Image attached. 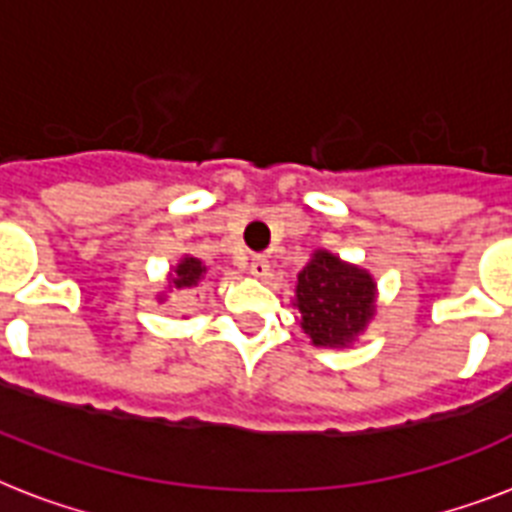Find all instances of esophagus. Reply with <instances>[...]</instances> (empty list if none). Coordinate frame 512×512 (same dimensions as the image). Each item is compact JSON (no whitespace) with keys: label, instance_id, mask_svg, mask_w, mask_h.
Listing matches in <instances>:
<instances>
[{"label":"esophagus","instance_id":"1","mask_svg":"<svg viewBox=\"0 0 512 512\" xmlns=\"http://www.w3.org/2000/svg\"><path fill=\"white\" fill-rule=\"evenodd\" d=\"M249 273H252V276H257V279H265V276L271 273V263H268V257H263V255L252 257V260H249Z\"/></svg>","mask_w":512,"mask_h":512}]
</instances>
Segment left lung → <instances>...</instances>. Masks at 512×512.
Returning <instances> with one entry per match:
<instances>
[{
    "mask_svg": "<svg viewBox=\"0 0 512 512\" xmlns=\"http://www.w3.org/2000/svg\"><path fill=\"white\" fill-rule=\"evenodd\" d=\"M300 329L316 348H350L377 311V281L366 268L316 249L297 273L295 300Z\"/></svg>",
    "mask_w": 512,
    "mask_h": 512,
    "instance_id": "1",
    "label": "left lung"
}]
</instances>
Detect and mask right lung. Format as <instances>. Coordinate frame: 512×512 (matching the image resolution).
<instances>
[{
  "label": "right lung",
  "instance_id": "right-lung-1",
  "mask_svg": "<svg viewBox=\"0 0 512 512\" xmlns=\"http://www.w3.org/2000/svg\"><path fill=\"white\" fill-rule=\"evenodd\" d=\"M207 276V265L201 263L199 257L183 255L167 271V287L162 292H156V303L164 305L167 303V295L170 292H188V289H196Z\"/></svg>",
  "mask_w": 512,
  "mask_h": 512
}]
</instances>
